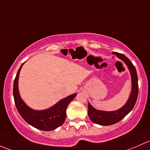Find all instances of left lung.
<instances>
[{"instance_id": "obj_1", "label": "left lung", "mask_w": 150, "mask_h": 150, "mask_svg": "<svg viewBox=\"0 0 150 150\" xmlns=\"http://www.w3.org/2000/svg\"><path fill=\"white\" fill-rule=\"evenodd\" d=\"M112 54H115L127 66L130 71L131 78H132V91L126 104L117 110H99L91 105L90 103H88V115H89V118L93 123L101 125V126H110L123 119L134 108L136 102H137V97H138V76H137L135 67L131 62L130 60L127 57L125 56L123 54L118 53L116 52H113Z\"/></svg>"}]
</instances>
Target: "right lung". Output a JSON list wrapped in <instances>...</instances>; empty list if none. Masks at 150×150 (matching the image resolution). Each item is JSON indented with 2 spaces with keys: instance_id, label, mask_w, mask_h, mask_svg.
<instances>
[{
  "instance_id": "right-lung-1",
  "label": "right lung",
  "mask_w": 150,
  "mask_h": 150,
  "mask_svg": "<svg viewBox=\"0 0 150 150\" xmlns=\"http://www.w3.org/2000/svg\"><path fill=\"white\" fill-rule=\"evenodd\" d=\"M24 64L20 66L13 81V98L16 108L24 121L33 127L42 131L54 130L64 123L66 117V108L75 98L76 93L62 99L50 108L42 110L32 109L23 101L18 92V77Z\"/></svg>"
}]
</instances>
